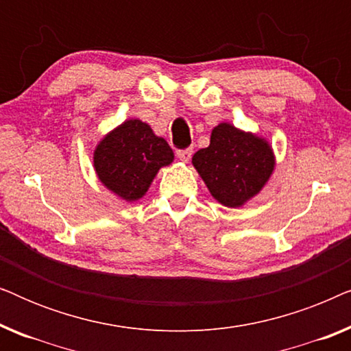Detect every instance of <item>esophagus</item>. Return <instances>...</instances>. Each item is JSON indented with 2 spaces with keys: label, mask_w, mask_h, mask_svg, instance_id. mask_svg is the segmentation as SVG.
Masks as SVG:
<instances>
[{
  "label": "esophagus",
  "mask_w": 351,
  "mask_h": 351,
  "mask_svg": "<svg viewBox=\"0 0 351 351\" xmlns=\"http://www.w3.org/2000/svg\"><path fill=\"white\" fill-rule=\"evenodd\" d=\"M191 155H193V148H184V150H177V158L182 161H190Z\"/></svg>",
  "instance_id": "34e87169"
}]
</instances>
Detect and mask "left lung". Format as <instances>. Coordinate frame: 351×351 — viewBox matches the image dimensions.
Listing matches in <instances>:
<instances>
[{
  "label": "left lung",
  "mask_w": 351,
  "mask_h": 351,
  "mask_svg": "<svg viewBox=\"0 0 351 351\" xmlns=\"http://www.w3.org/2000/svg\"><path fill=\"white\" fill-rule=\"evenodd\" d=\"M191 162L210 195L227 208H239L256 196L275 167L268 142L228 123L213 129L209 147L196 152Z\"/></svg>",
  "instance_id": "left-lung-1"
}]
</instances>
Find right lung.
<instances>
[{"label":"right lung","mask_w":351,"mask_h":351,"mask_svg":"<svg viewBox=\"0 0 351 351\" xmlns=\"http://www.w3.org/2000/svg\"><path fill=\"white\" fill-rule=\"evenodd\" d=\"M172 160L174 153L167 142L141 119H128L113 129L94 152L100 182L126 201L142 198L160 167Z\"/></svg>","instance_id":"obj_1"}]
</instances>
